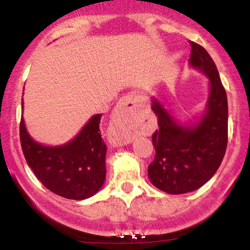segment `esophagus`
<instances>
[{"instance_id": "1", "label": "esophagus", "mask_w": 250, "mask_h": 250, "mask_svg": "<svg viewBox=\"0 0 250 250\" xmlns=\"http://www.w3.org/2000/svg\"><path fill=\"white\" fill-rule=\"evenodd\" d=\"M139 94L130 93L120 100L114 119L109 127V135L114 145L125 146L131 142L133 135L141 120V104Z\"/></svg>"}]
</instances>
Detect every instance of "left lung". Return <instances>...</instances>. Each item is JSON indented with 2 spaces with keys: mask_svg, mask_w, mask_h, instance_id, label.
<instances>
[{
  "mask_svg": "<svg viewBox=\"0 0 250 250\" xmlns=\"http://www.w3.org/2000/svg\"><path fill=\"white\" fill-rule=\"evenodd\" d=\"M189 43V65L208 79L205 111L195 121L182 123L160 99L151 97L159 129L153 134L156 155L148 176L155 187L173 195L194 191L207 183L219 169L228 142V102L219 71L205 48Z\"/></svg>",
  "mask_w": 250,
  "mask_h": 250,
  "instance_id": "obj_1",
  "label": "left lung"
}]
</instances>
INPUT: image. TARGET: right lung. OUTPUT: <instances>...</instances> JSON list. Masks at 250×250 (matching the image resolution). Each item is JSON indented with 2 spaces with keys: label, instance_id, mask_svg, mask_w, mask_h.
<instances>
[{
  "label": "right lung",
  "instance_id": "obj_1",
  "mask_svg": "<svg viewBox=\"0 0 250 250\" xmlns=\"http://www.w3.org/2000/svg\"><path fill=\"white\" fill-rule=\"evenodd\" d=\"M101 116L102 114L91 116L74 139L60 146H44L35 141L22 116L20 139L25 160L37 179L54 194L70 200H84L101 189L107 174V146L100 131Z\"/></svg>",
  "mask_w": 250,
  "mask_h": 250
}]
</instances>
